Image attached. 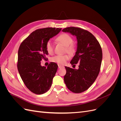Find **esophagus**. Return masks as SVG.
Segmentation results:
<instances>
[{
  "mask_svg": "<svg viewBox=\"0 0 121 121\" xmlns=\"http://www.w3.org/2000/svg\"><path fill=\"white\" fill-rule=\"evenodd\" d=\"M58 65V68H59V69H60L61 68L64 67L63 66H62V65Z\"/></svg>",
  "mask_w": 121,
  "mask_h": 121,
  "instance_id": "34e87169",
  "label": "esophagus"
}]
</instances>
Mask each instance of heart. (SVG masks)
Masks as SVG:
<instances>
[{
    "label": "heart",
    "instance_id": "b5f03b06",
    "mask_svg": "<svg viewBox=\"0 0 121 121\" xmlns=\"http://www.w3.org/2000/svg\"><path fill=\"white\" fill-rule=\"evenodd\" d=\"M56 40L65 46V52H67L71 56H72L76 52V47L72 44L73 41V38L69 35L65 33L62 34L56 38ZM46 49L49 54H53L54 52V45L52 41H48L47 42L46 44ZM69 58V56L68 54L56 56L52 57L51 61L58 65H63L65 64Z\"/></svg>",
    "mask_w": 121,
    "mask_h": 121
}]
</instances>
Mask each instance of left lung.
<instances>
[{"label":"left lung","mask_w":121,"mask_h":121,"mask_svg":"<svg viewBox=\"0 0 121 121\" xmlns=\"http://www.w3.org/2000/svg\"><path fill=\"white\" fill-rule=\"evenodd\" d=\"M63 32L75 36L77 47L75 55L70 63H79V69L65 67L66 74L64 81L72 92L79 93L87 90L95 81L100 71L102 52L101 47L96 38L90 32L78 27H68Z\"/></svg>","instance_id":"obj_1"}]
</instances>
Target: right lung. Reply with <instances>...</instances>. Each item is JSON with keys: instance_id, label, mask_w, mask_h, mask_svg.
<instances>
[{"instance_id": "right-lung-1", "label": "right lung", "mask_w": 121, "mask_h": 121, "mask_svg": "<svg viewBox=\"0 0 121 121\" xmlns=\"http://www.w3.org/2000/svg\"><path fill=\"white\" fill-rule=\"evenodd\" d=\"M61 28H46L33 32L22 42L18 50L17 69L25 85L36 94L45 93L52 86L58 65L51 63L47 67L41 61L48 54L46 44L59 33Z\"/></svg>"}]
</instances>
